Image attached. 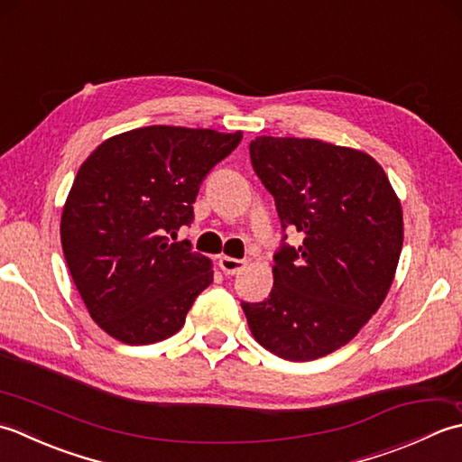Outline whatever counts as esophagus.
<instances>
[{
    "instance_id": "esophagus-1",
    "label": "esophagus",
    "mask_w": 462,
    "mask_h": 462,
    "mask_svg": "<svg viewBox=\"0 0 462 462\" xmlns=\"http://www.w3.org/2000/svg\"><path fill=\"white\" fill-rule=\"evenodd\" d=\"M245 265H247V263H245L243 259H235V257H227V255L219 257V267L225 275H237L239 271L245 269Z\"/></svg>"
}]
</instances>
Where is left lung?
<instances>
[{"mask_svg": "<svg viewBox=\"0 0 462 462\" xmlns=\"http://www.w3.org/2000/svg\"><path fill=\"white\" fill-rule=\"evenodd\" d=\"M249 155L281 227L297 229L303 243L281 245L269 297L241 307L267 351L315 361L349 343L387 297L402 249L401 201L359 149L261 135Z\"/></svg>", "mask_w": 462, "mask_h": 462, "instance_id": "obj_1", "label": "left lung"}]
</instances>
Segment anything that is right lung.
Returning <instances> with one entry per match:
<instances>
[{
	"instance_id": "1",
	"label": "right lung",
	"mask_w": 462,
	"mask_h": 462,
	"mask_svg": "<svg viewBox=\"0 0 462 462\" xmlns=\"http://www.w3.org/2000/svg\"><path fill=\"white\" fill-rule=\"evenodd\" d=\"M241 131L149 125L113 135L79 167L61 213V247L73 283L103 331L125 345L175 335L211 261L173 243L193 221L205 175Z\"/></svg>"
}]
</instances>
